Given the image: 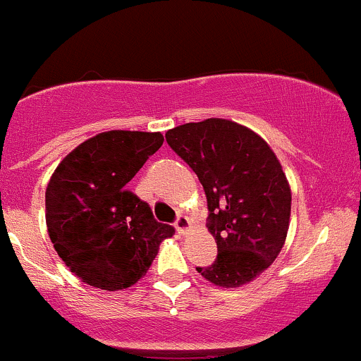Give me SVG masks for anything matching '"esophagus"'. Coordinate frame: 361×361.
I'll return each instance as SVG.
<instances>
[{"label": "esophagus", "instance_id": "1", "mask_svg": "<svg viewBox=\"0 0 361 361\" xmlns=\"http://www.w3.org/2000/svg\"><path fill=\"white\" fill-rule=\"evenodd\" d=\"M176 231L180 235H187L188 231H190V219L187 218V216H178V219H176Z\"/></svg>", "mask_w": 361, "mask_h": 361}]
</instances>
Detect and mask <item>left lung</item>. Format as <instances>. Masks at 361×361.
Segmentation results:
<instances>
[{"mask_svg": "<svg viewBox=\"0 0 361 361\" xmlns=\"http://www.w3.org/2000/svg\"><path fill=\"white\" fill-rule=\"evenodd\" d=\"M166 142L207 197L218 256L197 271L225 289L252 282L271 267L289 231L292 193L279 157L257 133L219 117L173 128Z\"/></svg>", "mask_w": 361, "mask_h": 361, "instance_id": "left-lung-1", "label": "left lung"}]
</instances>
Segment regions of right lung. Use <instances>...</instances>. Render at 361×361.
Masks as SVG:
<instances>
[{
  "mask_svg": "<svg viewBox=\"0 0 361 361\" xmlns=\"http://www.w3.org/2000/svg\"><path fill=\"white\" fill-rule=\"evenodd\" d=\"M161 133L112 130L75 147L47 187V226L56 254L78 279L123 290L145 276L174 228L154 219L149 204L126 188Z\"/></svg>",
  "mask_w": 361,
  "mask_h": 361,
  "instance_id": "right-lung-1",
  "label": "right lung"
}]
</instances>
